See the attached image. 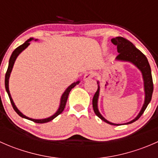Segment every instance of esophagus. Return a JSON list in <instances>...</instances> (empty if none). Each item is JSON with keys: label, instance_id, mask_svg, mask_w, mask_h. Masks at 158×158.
Instances as JSON below:
<instances>
[{"label": "esophagus", "instance_id": "obj_1", "mask_svg": "<svg viewBox=\"0 0 158 158\" xmlns=\"http://www.w3.org/2000/svg\"><path fill=\"white\" fill-rule=\"evenodd\" d=\"M93 76H94V73H92V72H88V73H85V76H84V80L85 81L89 80V79H90L91 78H92Z\"/></svg>", "mask_w": 158, "mask_h": 158}]
</instances>
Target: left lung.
I'll return each instance as SVG.
<instances>
[{"label":"left lung","instance_id":"1","mask_svg":"<svg viewBox=\"0 0 158 158\" xmlns=\"http://www.w3.org/2000/svg\"><path fill=\"white\" fill-rule=\"evenodd\" d=\"M111 42L113 44L117 46L118 52V55L116 56V61L121 62H128V63L133 64L135 67L138 68L140 70L142 75L143 82H144V101L142 107H141V111L138 114V115L130 122L124 124H115L110 122L107 119L105 118L101 113L99 112L98 107V97H99L100 92V85L99 82L97 81L98 84V89L94 95L93 98H92V106H93V110L95 111V114L98 116L99 118L104 121L106 123L109 124L111 125H128V124L133 123L134 122L138 120L144 111H145L146 108L148 106L151 100L152 97L153 90H154V85H153L152 76H151V69L147 57L139 50L135 47V46L132 44L131 42L126 40L125 38L122 37V36H117L115 38L111 39Z\"/></svg>","mask_w":158,"mask_h":158}]
</instances>
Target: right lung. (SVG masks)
Here are the masks:
<instances>
[{
    "label": "right lung",
    "instance_id": "right-lung-1",
    "mask_svg": "<svg viewBox=\"0 0 158 158\" xmlns=\"http://www.w3.org/2000/svg\"><path fill=\"white\" fill-rule=\"evenodd\" d=\"M32 40L37 41L38 40L34 39V38H33V37L30 38V39L27 40L24 44H23L22 45H20V47H18L17 48H16L15 49H14V51L12 52V54H11L10 60H9L8 68H7V73H6V75H5V89H6V91H7V94H8V96H9V98H10L11 105H12L14 111H15L16 112H17V114L20 116V117L23 118L28 119V120L33 121V122H36V123H46V122H50V121H52V119H54L56 117H57L59 114H61V113L63 112V111L65 109V106H66V102H67V98H68V96H69L70 91L72 90V89L74 88L76 85H78V84L80 82V81L78 80V81H76V82H73V83H72L71 85H70L68 87L66 90H65V92H63V95H62V96H61V98H60V106H59L58 109H57V111H56V112L54 113L52 115L49 116V117H48V118H46L35 119V118H29V117H27V116L25 115V114H23V113L20 111V110L17 109V106H16L15 104H14V100H13L12 97H11V95L10 93V90H9V79H10V73H11V72H12L14 63H15L17 56H18L20 55V53H21V52H23L25 49L27 48L28 46L30 45V42Z\"/></svg>",
    "mask_w": 158,
    "mask_h": 158
}]
</instances>
